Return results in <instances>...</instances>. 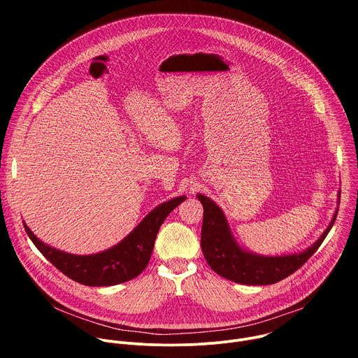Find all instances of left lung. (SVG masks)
<instances>
[{
  "instance_id": "8db88e82",
  "label": "left lung",
  "mask_w": 358,
  "mask_h": 358,
  "mask_svg": "<svg viewBox=\"0 0 358 358\" xmlns=\"http://www.w3.org/2000/svg\"><path fill=\"white\" fill-rule=\"evenodd\" d=\"M196 196L203 207L201 229V248L203 257L215 273L242 285H272L301 268L330 232L338 211L336 210L327 229L309 249L300 253L283 255V257H262V255L243 250L238 245L222 210L213 199L202 194H198Z\"/></svg>"
}]
</instances>
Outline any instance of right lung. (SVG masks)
Returning <instances> with one entry per match:
<instances>
[{
	"mask_svg": "<svg viewBox=\"0 0 358 358\" xmlns=\"http://www.w3.org/2000/svg\"><path fill=\"white\" fill-rule=\"evenodd\" d=\"M187 196H177L152 210L120 243L94 255H71L39 241L24 228L43 257L72 280L86 286H113L138 276L147 266L159 229Z\"/></svg>",
	"mask_w": 358,
	"mask_h": 358,
	"instance_id": "add662e5",
	"label": "right lung"
}]
</instances>
